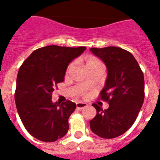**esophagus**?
Segmentation results:
<instances>
[{
    "mask_svg": "<svg viewBox=\"0 0 160 160\" xmlns=\"http://www.w3.org/2000/svg\"><path fill=\"white\" fill-rule=\"evenodd\" d=\"M87 106V104L84 102H77L76 103V108L79 109H84L85 107Z\"/></svg>",
    "mask_w": 160,
    "mask_h": 160,
    "instance_id": "obj_1",
    "label": "esophagus"
}]
</instances>
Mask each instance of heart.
<instances>
[{
	"label": "heart",
	"mask_w": 160,
	"mask_h": 160,
	"mask_svg": "<svg viewBox=\"0 0 160 160\" xmlns=\"http://www.w3.org/2000/svg\"><path fill=\"white\" fill-rule=\"evenodd\" d=\"M74 63H70V65H68L67 70H66V72H68L70 69L73 66ZM102 65V63L100 62V60H98L97 58L95 57V56H89V57L86 59V67L88 66H91V65Z\"/></svg>",
	"instance_id": "1"
}]
</instances>
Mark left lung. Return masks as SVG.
<instances>
[{"label":"left lung","instance_id":"8db88e82","mask_svg":"<svg viewBox=\"0 0 160 160\" xmlns=\"http://www.w3.org/2000/svg\"><path fill=\"white\" fill-rule=\"evenodd\" d=\"M90 51L104 61L108 74L101 100L109 104L103 110L96 104L97 114L90 121V129L104 139H113L128 130L135 121L144 100V74L130 52L108 46Z\"/></svg>","mask_w":160,"mask_h":160}]
</instances>
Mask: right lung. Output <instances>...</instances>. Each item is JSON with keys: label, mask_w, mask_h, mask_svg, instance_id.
<instances>
[{"label": "right lung", "mask_w": 160, "mask_h": 160, "mask_svg": "<svg viewBox=\"0 0 160 160\" xmlns=\"http://www.w3.org/2000/svg\"><path fill=\"white\" fill-rule=\"evenodd\" d=\"M86 47L48 46L34 51L19 69L15 101L26 130L36 139L54 142L65 136L76 105L53 103L52 93L63 82L68 65Z\"/></svg>", "instance_id": "obj_1"}]
</instances>
